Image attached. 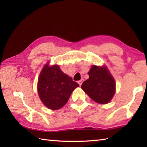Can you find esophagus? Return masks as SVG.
Wrapping results in <instances>:
<instances>
[{
	"label": "esophagus",
	"mask_w": 147,
	"mask_h": 147,
	"mask_svg": "<svg viewBox=\"0 0 147 147\" xmlns=\"http://www.w3.org/2000/svg\"><path fill=\"white\" fill-rule=\"evenodd\" d=\"M83 81H84V79H81L80 80H79L78 82V83L79 84V85H80V86L81 85H82V82H83Z\"/></svg>",
	"instance_id": "esophagus-1"
}]
</instances>
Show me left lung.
Here are the masks:
<instances>
[{"mask_svg":"<svg viewBox=\"0 0 147 147\" xmlns=\"http://www.w3.org/2000/svg\"><path fill=\"white\" fill-rule=\"evenodd\" d=\"M88 74L89 78L82 84V89L96 102L109 103L115 93V82L108 69L93 65Z\"/></svg>","mask_w":147,"mask_h":147,"instance_id":"1","label":"left lung"}]
</instances>
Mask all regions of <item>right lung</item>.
<instances>
[{"label": "right lung", "instance_id": "obj_1", "mask_svg": "<svg viewBox=\"0 0 147 147\" xmlns=\"http://www.w3.org/2000/svg\"><path fill=\"white\" fill-rule=\"evenodd\" d=\"M79 86L71 77L63 73L57 65L44 66L39 74L38 92L43 104L56 110L65 104L74 89Z\"/></svg>", "mask_w": 147, "mask_h": 147}]
</instances>
